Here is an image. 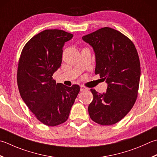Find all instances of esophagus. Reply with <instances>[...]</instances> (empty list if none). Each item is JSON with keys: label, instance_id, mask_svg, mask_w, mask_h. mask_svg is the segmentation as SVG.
Instances as JSON below:
<instances>
[{"label": "esophagus", "instance_id": "34e87169", "mask_svg": "<svg viewBox=\"0 0 157 157\" xmlns=\"http://www.w3.org/2000/svg\"><path fill=\"white\" fill-rule=\"evenodd\" d=\"M80 90H81V91L88 90V88L84 86H80Z\"/></svg>", "mask_w": 157, "mask_h": 157}]
</instances>
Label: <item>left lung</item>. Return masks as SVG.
Masks as SVG:
<instances>
[{
  "instance_id": "8db88e82",
  "label": "left lung",
  "mask_w": 157,
  "mask_h": 157,
  "mask_svg": "<svg viewBox=\"0 0 157 157\" xmlns=\"http://www.w3.org/2000/svg\"><path fill=\"white\" fill-rule=\"evenodd\" d=\"M82 39L93 48L95 74L107 84L105 93L90 90L93 100L88 106L89 115L99 124H116L129 112L137 97L141 69L137 50L129 39L109 27Z\"/></svg>"
}]
</instances>
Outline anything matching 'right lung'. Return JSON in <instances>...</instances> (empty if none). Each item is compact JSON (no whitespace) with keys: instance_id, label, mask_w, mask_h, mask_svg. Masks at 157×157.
Returning a JSON list of instances; mask_svg holds the SVG:
<instances>
[{"instance_id":"add662e5","label":"right lung","mask_w":157,"mask_h":157,"mask_svg":"<svg viewBox=\"0 0 157 157\" xmlns=\"http://www.w3.org/2000/svg\"><path fill=\"white\" fill-rule=\"evenodd\" d=\"M73 36L62 30H45L26 43L18 64L21 99L40 122L51 127L67 121L80 90L79 85L69 87L52 78L61 65L64 45Z\"/></svg>"}]
</instances>
